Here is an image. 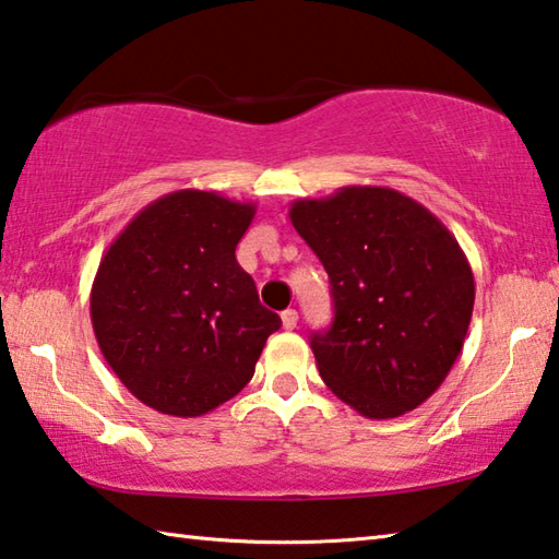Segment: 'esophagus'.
Returning a JSON list of instances; mask_svg holds the SVG:
<instances>
[{"label":"esophagus","mask_w":559,"mask_h":559,"mask_svg":"<svg viewBox=\"0 0 559 559\" xmlns=\"http://www.w3.org/2000/svg\"><path fill=\"white\" fill-rule=\"evenodd\" d=\"M297 321H299L297 309H287V311H282V326H285L287 331L297 329Z\"/></svg>","instance_id":"34e87169"}]
</instances>
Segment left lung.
Here are the masks:
<instances>
[{
	"mask_svg": "<svg viewBox=\"0 0 559 559\" xmlns=\"http://www.w3.org/2000/svg\"><path fill=\"white\" fill-rule=\"evenodd\" d=\"M289 218L329 272L334 321L309 344L331 393L368 419L423 405L462 354L474 311V272L454 235L385 186L299 199Z\"/></svg>",
	"mask_w": 559,
	"mask_h": 559,
	"instance_id": "8db88e82",
	"label": "left lung"
}]
</instances>
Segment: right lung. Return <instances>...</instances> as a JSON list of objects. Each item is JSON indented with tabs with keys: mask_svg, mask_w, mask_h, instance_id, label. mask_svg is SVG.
<instances>
[{
	"mask_svg": "<svg viewBox=\"0 0 559 559\" xmlns=\"http://www.w3.org/2000/svg\"><path fill=\"white\" fill-rule=\"evenodd\" d=\"M254 203L181 189L152 201L103 254L91 289L107 366L162 415L201 417L250 383L282 326L235 260Z\"/></svg>",
	"mask_w": 559,
	"mask_h": 559,
	"instance_id": "right-lung-1",
	"label": "right lung"
}]
</instances>
